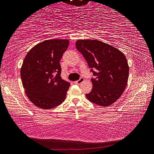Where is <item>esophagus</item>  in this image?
Segmentation results:
<instances>
[{
    "mask_svg": "<svg viewBox=\"0 0 154 154\" xmlns=\"http://www.w3.org/2000/svg\"><path fill=\"white\" fill-rule=\"evenodd\" d=\"M84 78H83V77H81L79 80H78V81L75 82V84H78V85H79V84H81L83 82H84Z\"/></svg>",
    "mask_w": 154,
    "mask_h": 154,
    "instance_id": "34e87169",
    "label": "esophagus"
}]
</instances>
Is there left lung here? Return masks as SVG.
Listing matches in <instances>:
<instances>
[{"mask_svg":"<svg viewBox=\"0 0 154 154\" xmlns=\"http://www.w3.org/2000/svg\"><path fill=\"white\" fill-rule=\"evenodd\" d=\"M75 46L95 76L91 79L93 87L86 94L87 99L98 106H110L119 99L128 84L129 65L125 55L97 40H78Z\"/></svg>","mask_w":154,"mask_h":154,"instance_id":"left-lung-1","label":"left lung"}]
</instances>
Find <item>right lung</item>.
<instances>
[{
	"label": "right lung",
	"mask_w": 154,
	"mask_h": 154,
	"mask_svg": "<svg viewBox=\"0 0 154 154\" xmlns=\"http://www.w3.org/2000/svg\"><path fill=\"white\" fill-rule=\"evenodd\" d=\"M68 45L65 39L46 40L34 46L24 57L22 83L29 99L38 108L51 109L64 101L70 84L60 76V61Z\"/></svg>",
	"instance_id": "right-lung-1"
}]
</instances>
